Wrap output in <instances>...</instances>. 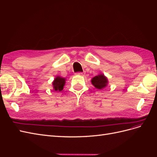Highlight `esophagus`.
<instances>
[{"label": "esophagus", "instance_id": "34e87169", "mask_svg": "<svg viewBox=\"0 0 157 157\" xmlns=\"http://www.w3.org/2000/svg\"><path fill=\"white\" fill-rule=\"evenodd\" d=\"M77 74L78 75H80V76H83V75H84L83 73H77Z\"/></svg>", "mask_w": 157, "mask_h": 157}]
</instances>
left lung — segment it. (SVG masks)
<instances>
[{
	"instance_id": "1",
	"label": "left lung",
	"mask_w": 157,
	"mask_h": 157,
	"mask_svg": "<svg viewBox=\"0 0 157 157\" xmlns=\"http://www.w3.org/2000/svg\"><path fill=\"white\" fill-rule=\"evenodd\" d=\"M91 82L95 88L101 90L107 86L108 84V80L103 74H99L92 78Z\"/></svg>"
}]
</instances>
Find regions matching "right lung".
Here are the masks:
<instances>
[{"instance_id": "1", "label": "right lung", "mask_w": 157, "mask_h": 157, "mask_svg": "<svg viewBox=\"0 0 157 157\" xmlns=\"http://www.w3.org/2000/svg\"><path fill=\"white\" fill-rule=\"evenodd\" d=\"M65 84V78L61 77H56L54 79V80L52 82V85H53V88L55 91H61L63 89V86Z\"/></svg>"}]
</instances>
